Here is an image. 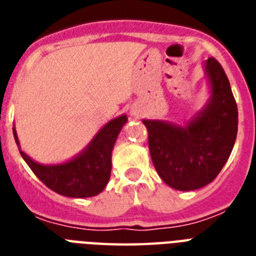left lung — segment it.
<instances>
[{"mask_svg": "<svg viewBox=\"0 0 256 256\" xmlns=\"http://www.w3.org/2000/svg\"><path fill=\"white\" fill-rule=\"evenodd\" d=\"M210 98L188 122L144 120L152 164L162 180L175 190H198L212 182L234 148L238 108L224 70L215 58L203 65Z\"/></svg>", "mask_w": 256, "mask_h": 256, "instance_id": "1", "label": "left lung"}]
</instances>
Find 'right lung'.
Returning <instances> with one entry per match:
<instances>
[{
    "label": "right lung",
    "mask_w": 256,
    "mask_h": 256,
    "mask_svg": "<svg viewBox=\"0 0 256 256\" xmlns=\"http://www.w3.org/2000/svg\"><path fill=\"white\" fill-rule=\"evenodd\" d=\"M128 116H120L104 124L78 156L58 164H42L21 150L16 128L13 134L22 158L38 179L58 194L88 198L104 191L112 172V152Z\"/></svg>",
    "instance_id": "right-lung-1"
}]
</instances>
